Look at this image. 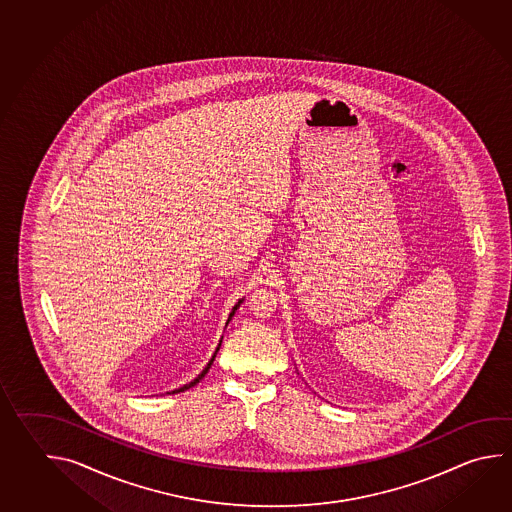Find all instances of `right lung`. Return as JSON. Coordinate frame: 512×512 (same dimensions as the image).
<instances>
[{"label": "right lung", "mask_w": 512, "mask_h": 512, "mask_svg": "<svg viewBox=\"0 0 512 512\" xmlns=\"http://www.w3.org/2000/svg\"><path fill=\"white\" fill-rule=\"evenodd\" d=\"M240 303H242V301H239V303H237V304H235V306H233V310H231L230 317H233V313H235V310H237V308H239ZM228 321H230V319H228ZM219 348H220V345L217 346V350H215V354H213V357H211V359H209L208 365H206V368H204V370H202V372H200L199 377H195V379H193V381H191V383H189V385L180 386V388H178V390H173V394H177V392H184V390H188V388H191V386L197 385V383H199L200 379H202V377H204V376H206V374H208V370H209V368H211V365H213V361H215V355H217V352H219Z\"/></svg>", "instance_id": "obj_1"}]
</instances>
